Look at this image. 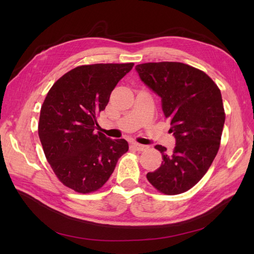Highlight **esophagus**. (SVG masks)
Returning a JSON list of instances; mask_svg holds the SVG:
<instances>
[{
    "label": "esophagus",
    "mask_w": 254,
    "mask_h": 254,
    "mask_svg": "<svg viewBox=\"0 0 254 254\" xmlns=\"http://www.w3.org/2000/svg\"><path fill=\"white\" fill-rule=\"evenodd\" d=\"M132 145H133L134 148H135L136 150H138V152H144V150L148 149L147 145H142V144L136 143V142H132Z\"/></svg>",
    "instance_id": "obj_1"
}]
</instances>
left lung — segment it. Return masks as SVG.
Here are the masks:
<instances>
[{
  "mask_svg": "<svg viewBox=\"0 0 254 254\" xmlns=\"http://www.w3.org/2000/svg\"><path fill=\"white\" fill-rule=\"evenodd\" d=\"M135 69L161 98L176 138L171 153L156 145L164 161L147 180L168 195L183 193L202 179L218 152L225 123L222 94L208 75L185 63H143Z\"/></svg>",
  "mask_w": 254,
  "mask_h": 254,
  "instance_id": "obj_1",
  "label": "left lung"
}]
</instances>
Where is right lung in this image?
<instances>
[{
    "instance_id": "1",
    "label": "right lung",
    "mask_w": 254,
    "mask_h": 254,
    "mask_svg": "<svg viewBox=\"0 0 254 254\" xmlns=\"http://www.w3.org/2000/svg\"><path fill=\"white\" fill-rule=\"evenodd\" d=\"M134 63L77 66L53 84L41 107L38 134L48 163L64 186L97 191L127 152L126 139L95 132L96 118Z\"/></svg>"
}]
</instances>
